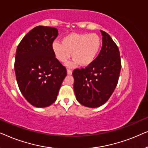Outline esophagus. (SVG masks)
<instances>
[{
    "label": "esophagus",
    "instance_id": "34e87169",
    "mask_svg": "<svg viewBox=\"0 0 148 148\" xmlns=\"http://www.w3.org/2000/svg\"><path fill=\"white\" fill-rule=\"evenodd\" d=\"M66 71H67V74L68 75H72V70L70 69H67V70H66Z\"/></svg>",
    "mask_w": 148,
    "mask_h": 148
}]
</instances>
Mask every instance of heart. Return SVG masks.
I'll return each instance as SVG.
<instances>
[{
	"label": "heart",
	"instance_id": "obj_1",
	"mask_svg": "<svg viewBox=\"0 0 148 148\" xmlns=\"http://www.w3.org/2000/svg\"><path fill=\"white\" fill-rule=\"evenodd\" d=\"M101 44L100 38L96 34H70L62 38V42H54L52 48L60 62H66L71 52L73 60L69 65L79 63L80 66H87L96 58Z\"/></svg>",
	"mask_w": 148,
	"mask_h": 148
}]
</instances>
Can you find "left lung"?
Segmentation results:
<instances>
[{"mask_svg": "<svg viewBox=\"0 0 148 148\" xmlns=\"http://www.w3.org/2000/svg\"><path fill=\"white\" fill-rule=\"evenodd\" d=\"M102 46L94 62L85 69L73 71L77 100L90 108L105 104L114 91L121 69L118 46L106 32L100 30Z\"/></svg>", "mask_w": 148, "mask_h": 148, "instance_id": "1", "label": "left lung"}]
</instances>
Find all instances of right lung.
I'll return each mask as SVG.
<instances>
[{
    "mask_svg": "<svg viewBox=\"0 0 148 148\" xmlns=\"http://www.w3.org/2000/svg\"><path fill=\"white\" fill-rule=\"evenodd\" d=\"M58 29L37 26L21 40L15 55V76L19 88L28 102L38 108L55 102L66 69L55 57L52 43Z\"/></svg>",
    "mask_w": 148,
    "mask_h": 148,
    "instance_id": "right-lung-1",
    "label": "right lung"
}]
</instances>
